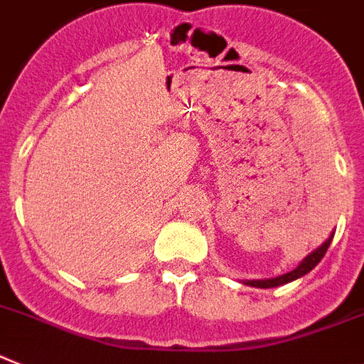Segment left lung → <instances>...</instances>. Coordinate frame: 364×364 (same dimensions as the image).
<instances>
[{"label": "left lung", "mask_w": 364, "mask_h": 364, "mask_svg": "<svg viewBox=\"0 0 364 364\" xmlns=\"http://www.w3.org/2000/svg\"><path fill=\"white\" fill-rule=\"evenodd\" d=\"M331 239H333V235L322 244V246H320V248H316L313 253H309V255H307V257H305L304 261L294 268V270L289 272V274H283V276L274 277V279H253V281H244V283L250 287H259V289H270V287L285 285V283H289V281H294L298 279V277L305 276L307 272L313 270V268L322 261V257L326 255V252H328L329 244H331Z\"/></svg>", "instance_id": "left-lung-1"}]
</instances>
